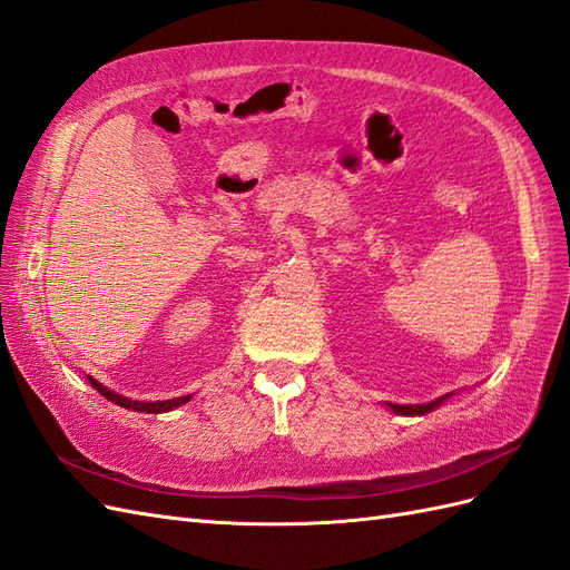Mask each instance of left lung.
<instances>
[{
	"label": "left lung",
	"instance_id": "8db88e82",
	"mask_svg": "<svg viewBox=\"0 0 570 570\" xmlns=\"http://www.w3.org/2000/svg\"><path fill=\"white\" fill-rule=\"evenodd\" d=\"M448 397H452V392H448V395L438 397V400H433L429 404H390L387 402L385 406H390V410L395 412V414H400V416H424V414L438 410V406H441L443 402H448Z\"/></svg>",
	"mask_w": 570,
	"mask_h": 570
}]
</instances>
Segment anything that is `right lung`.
Listing matches in <instances>:
<instances>
[{
  "label": "right lung",
  "instance_id": "add662e5",
  "mask_svg": "<svg viewBox=\"0 0 570 570\" xmlns=\"http://www.w3.org/2000/svg\"><path fill=\"white\" fill-rule=\"evenodd\" d=\"M89 385L96 387L100 395H104L106 400L115 402L118 406H122V410H132V412H144V414H164V412H173L178 410V406L187 404L189 400H193V395H185V397H173V400H158V402H139V400H129L125 395H118V392H112L110 387H106L104 383H98L96 377L89 375Z\"/></svg>",
  "mask_w": 570,
  "mask_h": 570
}]
</instances>
